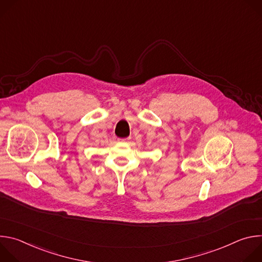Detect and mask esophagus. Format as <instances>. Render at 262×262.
Wrapping results in <instances>:
<instances>
[{"label": "esophagus", "instance_id": "1", "mask_svg": "<svg viewBox=\"0 0 262 262\" xmlns=\"http://www.w3.org/2000/svg\"><path fill=\"white\" fill-rule=\"evenodd\" d=\"M119 142L121 143H128L129 142V138H125V139H118Z\"/></svg>", "mask_w": 262, "mask_h": 262}]
</instances>
